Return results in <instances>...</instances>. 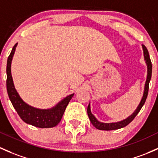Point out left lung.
<instances>
[{
	"label": "left lung",
	"mask_w": 158,
	"mask_h": 158,
	"mask_svg": "<svg viewBox=\"0 0 158 158\" xmlns=\"http://www.w3.org/2000/svg\"><path fill=\"white\" fill-rule=\"evenodd\" d=\"M142 49H143V53H144V57H145V60L146 64H147L148 67V74H147V79H146V82L145 85V89H144V93L143 96L142 98V100H141L140 103H139V106L137 107V108L135 109V110L132 113V114H131L129 117H128L127 119H123L122 121H119V122L117 123H101L100 121L98 120L95 118L94 115L91 112V107H90V104L88 106L87 109V113L88 116H89V119H90L91 123H92V125L94 126L96 129H100V130H114V129H121V128H123L127 127L128 124L130 123L134 118L136 117L139 112L140 111V110L142 109V106L145 104L146 98H147L148 93V89H149V82H150L151 78H152V61H151L150 56H149V53L148 51V49L146 48V47L144 44H142Z\"/></svg>",
	"instance_id": "obj_1"
}]
</instances>
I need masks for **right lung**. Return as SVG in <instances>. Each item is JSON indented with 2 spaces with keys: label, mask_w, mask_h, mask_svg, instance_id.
I'll list each match as a JSON object with an SVG mask.
<instances>
[{
  "label": "right lung",
  "mask_w": 158,
  "mask_h": 158,
  "mask_svg": "<svg viewBox=\"0 0 158 158\" xmlns=\"http://www.w3.org/2000/svg\"><path fill=\"white\" fill-rule=\"evenodd\" d=\"M17 43L13 46L6 64V90L13 107L20 118L28 124L39 128H51L57 125L61 120L66 107L74 94H69L50 109H39L26 104L20 98L15 89L12 75L11 62L14 55Z\"/></svg>",
  "instance_id": "add662e5"
}]
</instances>
